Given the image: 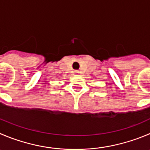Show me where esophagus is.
I'll use <instances>...</instances> for the list:
<instances>
[{
    "label": "esophagus",
    "instance_id": "obj_1",
    "mask_svg": "<svg viewBox=\"0 0 150 150\" xmlns=\"http://www.w3.org/2000/svg\"><path fill=\"white\" fill-rule=\"evenodd\" d=\"M75 73H79V72L78 71H75Z\"/></svg>",
    "mask_w": 150,
    "mask_h": 150
}]
</instances>
